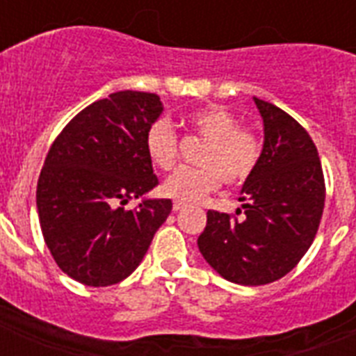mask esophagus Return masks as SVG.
<instances>
[{
  "instance_id": "obj_1",
  "label": "esophagus",
  "mask_w": 356,
  "mask_h": 356,
  "mask_svg": "<svg viewBox=\"0 0 356 356\" xmlns=\"http://www.w3.org/2000/svg\"><path fill=\"white\" fill-rule=\"evenodd\" d=\"M183 209H186V203H183V201H179V200L173 201V211L177 212V211H183Z\"/></svg>"
}]
</instances>
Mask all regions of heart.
<instances>
[{
    "instance_id": "b5f03b06",
    "label": "heart",
    "mask_w": 356,
    "mask_h": 356,
    "mask_svg": "<svg viewBox=\"0 0 356 356\" xmlns=\"http://www.w3.org/2000/svg\"><path fill=\"white\" fill-rule=\"evenodd\" d=\"M192 134L205 140L195 156L200 166L181 168L166 179L162 192L183 203H195L214 192L220 183L242 184L251 177L260 159V142L249 129L238 127V118L220 105L195 108L184 116ZM145 153L162 172L175 168L179 140L166 120H156L144 136Z\"/></svg>"
}]
</instances>
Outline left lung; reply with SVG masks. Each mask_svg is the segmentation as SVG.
<instances>
[{
	"label": "left lung",
	"instance_id": "obj_1",
	"mask_svg": "<svg viewBox=\"0 0 356 356\" xmlns=\"http://www.w3.org/2000/svg\"><path fill=\"white\" fill-rule=\"evenodd\" d=\"M253 99L264 145L238 197L243 216L209 211L197 238L203 259L243 286L268 284L293 270L314 242L325 205L323 170L309 133L279 107Z\"/></svg>",
	"mask_w": 356,
	"mask_h": 356
}]
</instances>
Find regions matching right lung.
<instances>
[{
	"label": "right lung",
	"mask_w": 356,
	"mask_h": 356,
	"mask_svg": "<svg viewBox=\"0 0 356 356\" xmlns=\"http://www.w3.org/2000/svg\"><path fill=\"white\" fill-rule=\"evenodd\" d=\"M162 114L156 94L114 92L83 108L53 142L36 186L47 249L68 277L111 286L133 273L172 212V200H142L159 184L144 147Z\"/></svg>",
	"instance_id": "obj_1"
}]
</instances>
